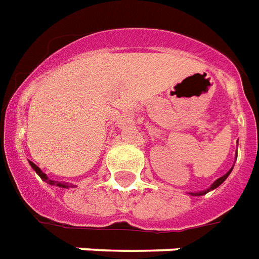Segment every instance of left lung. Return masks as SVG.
Segmentation results:
<instances>
[{
	"label": "left lung",
	"mask_w": 259,
	"mask_h": 259,
	"mask_svg": "<svg viewBox=\"0 0 259 259\" xmlns=\"http://www.w3.org/2000/svg\"><path fill=\"white\" fill-rule=\"evenodd\" d=\"M236 158H237V155H236ZM232 168H233V166H232V167L229 168V171H228V173L224 174V176H222V177L217 178V180H215V181H214V183H212L211 185H210V188H207V189H206V191H199V192H189V195H192V196H202V195H206V193L210 192V191H212V189L218 188V187H220V185H221V184L224 183V181H225V180H227L228 176H229V174H231Z\"/></svg>",
	"instance_id": "1"
}]
</instances>
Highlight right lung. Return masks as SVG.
Segmentation results:
<instances>
[{
  "mask_svg": "<svg viewBox=\"0 0 259 259\" xmlns=\"http://www.w3.org/2000/svg\"><path fill=\"white\" fill-rule=\"evenodd\" d=\"M28 163H30V166H31V167H32V170H34V171H35V173H37L38 176H39V177H41L42 181H45V183L51 184V185H56V187H60V188H67V189L71 188V187H72V188L75 187V185H72V184H68V183H59V181H55V180H51V178L48 177L47 174H45V173H44V171H42L41 168L38 167L37 164L32 163L31 160H28Z\"/></svg>",
  "mask_w": 259,
  "mask_h": 259,
  "instance_id": "add662e5",
  "label": "right lung"
}]
</instances>
